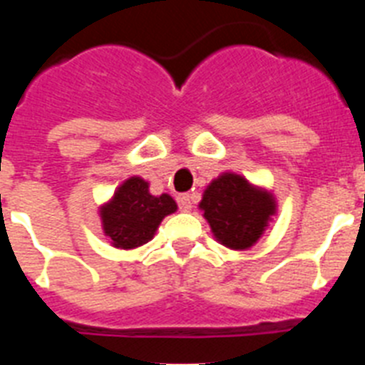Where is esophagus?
<instances>
[{"label":"esophagus","instance_id":"34e87169","mask_svg":"<svg viewBox=\"0 0 365 365\" xmlns=\"http://www.w3.org/2000/svg\"><path fill=\"white\" fill-rule=\"evenodd\" d=\"M177 202H179L180 210L190 212L192 210V205H193L192 193H180V195H177Z\"/></svg>","mask_w":365,"mask_h":365}]
</instances>
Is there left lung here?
<instances>
[{
	"label": "left lung",
	"mask_w": 365,
	"mask_h": 365,
	"mask_svg": "<svg viewBox=\"0 0 365 365\" xmlns=\"http://www.w3.org/2000/svg\"><path fill=\"white\" fill-rule=\"evenodd\" d=\"M199 208L215 241L232 250H248L265 234L278 205L269 190L225 172L206 186Z\"/></svg>",
	"instance_id": "left-lung-1"
}]
</instances>
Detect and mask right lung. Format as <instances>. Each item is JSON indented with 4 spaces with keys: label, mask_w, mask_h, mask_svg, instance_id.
<instances>
[{
    "label": "right lung",
    "mask_w": 365,
    "mask_h": 365,
    "mask_svg": "<svg viewBox=\"0 0 365 365\" xmlns=\"http://www.w3.org/2000/svg\"><path fill=\"white\" fill-rule=\"evenodd\" d=\"M173 212H177V202L172 195H151L150 182L133 175L100 206V221L113 247L133 250L153 240L163 219Z\"/></svg>",
    "instance_id": "1"
}]
</instances>
